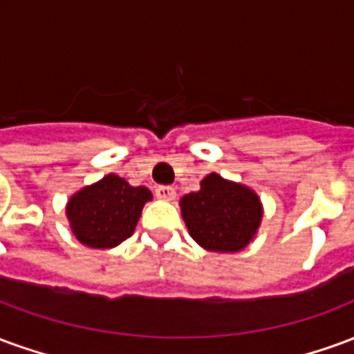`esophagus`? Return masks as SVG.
<instances>
[{
    "mask_svg": "<svg viewBox=\"0 0 354 354\" xmlns=\"http://www.w3.org/2000/svg\"><path fill=\"white\" fill-rule=\"evenodd\" d=\"M155 195H157V199L174 201L176 199V189L170 187V185H159V187L155 189Z\"/></svg>",
    "mask_w": 354,
    "mask_h": 354,
    "instance_id": "1",
    "label": "esophagus"
}]
</instances>
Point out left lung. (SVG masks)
Here are the masks:
<instances>
[{
	"instance_id": "left-lung-1",
	"label": "left lung",
	"mask_w": 354,
	"mask_h": 354,
	"mask_svg": "<svg viewBox=\"0 0 354 354\" xmlns=\"http://www.w3.org/2000/svg\"><path fill=\"white\" fill-rule=\"evenodd\" d=\"M180 205L189 235L212 252L245 248L261 220L258 195L218 174H208L199 192L185 195Z\"/></svg>"
}]
</instances>
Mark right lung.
Masks as SVG:
<instances>
[{"instance_id": "add662e5", "label": "right lung", "mask_w": 354, "mask_h": 354, "mask_svg": "<svg viewBox=\"0 0 354 354\" xmlns=\"http://www.w3.org/2000/svg\"><path fill=\"white\" fill-rule=\"evenodd\" d=\"M151 199L147 187H132L115 174L75 193L68 203L73 235L91 248H111L134 233L142 208Z\"/></svg>"}]
</instances>
